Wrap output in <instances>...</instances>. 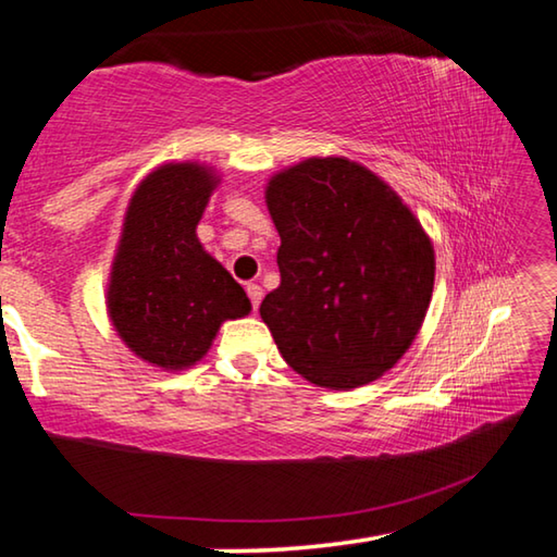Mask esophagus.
<instances>
[{"label": "esophagus", "mask_w": 557, "mask_h": 557, "mask_svg": "<svg viewBox=\"0 0 557 557\" xmlns=\"http://www.w3.org/2000/svg\"><path fill=\"white\" fill-rule=\"evenodd\" d=\"M248 297H250V305H252V309H258L260 307V301H262V295H265V292H262V287L260 285H256V282H250L248 287Z\"/></svg>", "instance_id": "1"}]
</instances>
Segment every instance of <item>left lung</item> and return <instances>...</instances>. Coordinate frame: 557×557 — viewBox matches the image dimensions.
<instances>
[{
	"label": "left lung",
	"mask_w": 557,
	"mask_h": 557,
	"mask_svg": "<svg viewBox=\"0 0 557 557\" xmlns=\"http://www.w3.org/2000/svg\"><path fill=\"white\" fill-rule=\"evenodd\" d=\"M280 233V287L260 317L280 354L322 388L381 379L425 322L435 250L420 221L371 169L312 157L265 188Z\"/></svg>",
	"instance_id": "obj_1"
}]
</instances>
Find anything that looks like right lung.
<instances>
[{
  "label": "right lung",
  "instance_id": "right-lung-1",
  "mask_svg": "<svg viewBox=\"0 0 557 557\" xmlns=\"http://www.w3.org/2000/svg\"><path fill=\"white\" fill-rule=\"evenodd\" d=\"M219 182L206 164H162L139 182L127 206L108 314L129 351L157 369H188L223 322L250 314L245 289L196 238Z\"/></svg>",
  "mask_w": 557,
  "mask_h": 557
}]
</instances>
